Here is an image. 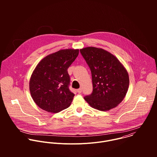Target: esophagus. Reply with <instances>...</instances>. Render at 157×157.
<instances>
[{"mask_svg": "<svg viewBox=\"0 0 157 157\" xmlns=\"http://www.w3.org/2000/svg\"><path fill=\"white\" fill-rule=\"evenodd\" d=\"M77 92H78L79 94L81 93H82V89H81V88H79V89H78V90H77Z\"/></svg>", "mask_w": 157, "mask_h": 157, "instance_id": "1", "label": "esophagus"}]
</instances>
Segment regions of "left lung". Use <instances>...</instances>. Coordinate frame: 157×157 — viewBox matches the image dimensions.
Returning a JSON list of instances; mask_svg holds the SVG:
<instances>
[{
    "mask_svg": "<svg viewBox=\"0 0 157 157\" xmlns=\"http://www.w3.org/2000/svg\"><path fill=\"white\" fill-rule=\"evenodd\" d=\"M92 74L93 91L85 101L94 109L109 110L117 107L128 91L129 76L120 61L110 52L93 47L80 49Z\"/></svg>",
    "mask_w": 157,
    "mask_h": 157,
    "instance_id": "obj_1",
    "label": "left lung"
}]
</instances>
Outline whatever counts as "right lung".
I'll return each mask as SVG.
<instances>
[{
    "instance_id": "add662e5",
    "label": "right lung",
    "mask_w": 157,
    "mask_h": 157,
    "mask_svg": "<svg viewBox=\"0 0 157 157\" xmlns=\"http://www.w3.org/2000/svg\"><path fill=\"white\" fill-rule=\"evenodd\" d=\"M79 49H64L43 58L29 81L31 96L41 109L57 113L70 107L75 94L68 87V68L76 59Z\"/></svg>"
}]
</instances>
